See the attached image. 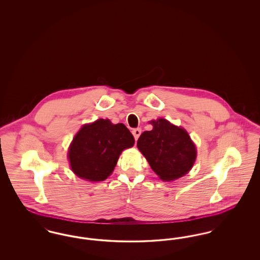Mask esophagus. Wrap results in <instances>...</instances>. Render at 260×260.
<instances>
[{
	"label": "esophagus",
	"mask_w": 260,
	"mask_h": 260,
	"mask_svg": "<svg viewBox=\"0 0 260 260\" xmlns=\"http://www.w3.org/2000/svg\"><path fill=\"white\" fill-rule=\"evenodd\" d=\"M133 135L135 136V139L137 140L139 136L141 135V129H140V128H135V129L133 131Z\"/></svg>",
	"instance_id": "34e87169"
}]
</instances>
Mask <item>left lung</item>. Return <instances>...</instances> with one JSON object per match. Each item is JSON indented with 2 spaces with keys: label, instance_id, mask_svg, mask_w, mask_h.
<instances>
[{
  "label": "left lung",
  "instance_id": "left-lung-1",
  "mask_svg": "<svg viewBox=\"0 0 260 260\" xmlns=\"http://www.w3.org/2000/svg\"><path fill=\"white\" fill-rule=\"evenodd\" d=\"M152 131L141 134L137 148L148 161L154 173L164 181H173L192 169L197 150L184 128L166 119L151 121Z\"/></svg>",
  "mask_w": 260,
  "mask_h": 260
}]
</instances>
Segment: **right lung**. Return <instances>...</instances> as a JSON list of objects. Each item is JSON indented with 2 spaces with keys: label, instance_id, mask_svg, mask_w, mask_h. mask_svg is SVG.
<instances>
[{
  "label": "right lung",
  "instance_id": "right-lung-1",
  "mask_svg": "<svg viewBox=\"0 0 260 260\" xmlns=\"http://www.w3.org/2000/svg\"><path fill=\"white\" fill-rule=\"evenodd\" d=\"M134 144V136L124 124L99 119L84 124L68 150L71 170L85 180L103 181L113 173L123 150Z\"/></svg>",
  "mask_w": 260,
  "mask_h": 260
}]
</instances>
